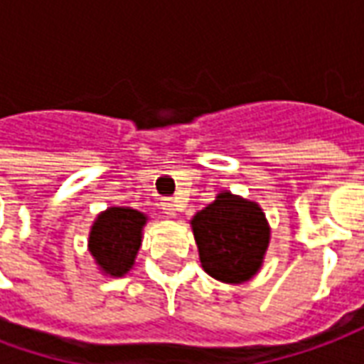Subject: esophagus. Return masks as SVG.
Listing matches in <instances>:
<instances>
[{
  "label": "esophagus",
  "mask_w": 364,
  "mask_h": 364,
  "mask_svg": "<svg viewBox=\"0 0 364 364\" xmlns=\"http://www.w3.org/2000/svg\"><path fill=\"white\" fill-rule=\"evenodd\" d=\"M161 208H164V213H166L169 218H175V216H177V203H175V200H171V198H169V200H166V203L161 205Z\"/></svg>",
  "instance_id": "obj_1"
}]
</instances>
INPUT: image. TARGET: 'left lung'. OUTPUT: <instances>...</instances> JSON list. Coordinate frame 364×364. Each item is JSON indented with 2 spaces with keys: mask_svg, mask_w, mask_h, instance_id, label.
<instances>
[{
  "mask_svg": "<svg viewBox=\"0 0 364 364\" xmlns=\"http://www.w3.org/2000/svg\"><path fill=\"white\" fill-rule=\"evenodd\" d=\"M198 259L216 281L242 284L263 267L271 226L255 200L222 191L191 218Z\"/></svg>",
  "mask_w": 364,
  "mask_h": 364,
  "instance_id": "obj_1",
  "label": "left lung"
}]
</instances>
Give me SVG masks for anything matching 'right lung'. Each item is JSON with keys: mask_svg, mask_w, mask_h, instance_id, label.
Returning <instances> with one entry per match:
<instances>
[{"mask_svg": "<svg viewBox=\"0 0 364 364\" xmlns=\"http://www.w3.org/2000/svg\"><path fill=\"white\" fill-rule=\"evenodd\" d=\"M148 216L130 206H109L91 224L87 250L105 277L119 279L134 267Z\"/></svg>", "mask_w": 364, "mask_h": 364, "instance_id": "add662e5", "label": "right lung"}]
</instances>
